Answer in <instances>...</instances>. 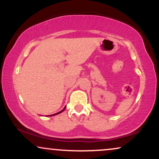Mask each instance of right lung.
Listing matches in <instances>:
<instances>
[{
	"label": "right lung",
	"mask_w": 159,
	"mask_h": 159,
	"mask_svg": "<svg viewBox=\"0 0 159 159\" xmlns=\"http://www.w3.org/2000/svg\"><path fill=\"white\" fill-rule=\"evenodd\" d=\"M65 109H66V107H64V108H63V110H62V111H60V112H58V113H57V114H53V115H57V114H60V113H61V112H63V111H64V110H65ZM51 116H52V115H51Z\"/></svg>",
	"instance_id": "right-lung-1"
}]
</instances>
